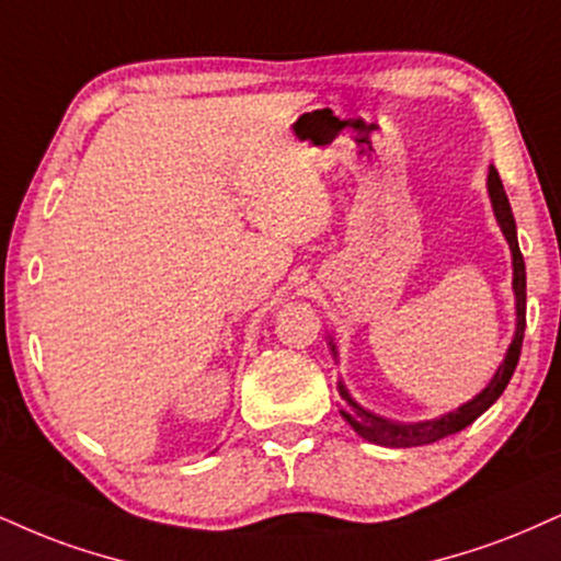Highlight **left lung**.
Here are the masks:
<instances>
[{
    "label": "left lung",
    "mask_w": 561,
    "mask_h": 561,
    "mask_svg": "<svg viewBox=\"0 0 561 561\" xmlns=\"http://www.w3.org/2000/svg\"><path fill=\"white\" fill-rule=\"evenodd\" d=\"M489 195L491 204H494L499 227H502L504 238L510 242L512 251V266H515V298H517V332L515 340L507 350V357L499 366L496 376L491 379L489 387H485L476 400H470L468 404H462L460 410L455 413L438 417V421H426V423H397V421H387V417H379L368 410H363L355 400H350V394L342 389V397H345V404H340V413L345 421L353 426L357 434L368 442L381 444V447H423V444L438 442V438L457 434V431L468 428L470 423L476 421L478 415H483L485 410L494 404L502 391L507 389V383L515 374L517 360H519V350H523V336H525V261L523 253H519L517 245V229H515V216H512L507 193H504L502 180H499V172L491 167L489 170Z\"/></svg>",
    "instance_id": "1"
}]
</instances>
